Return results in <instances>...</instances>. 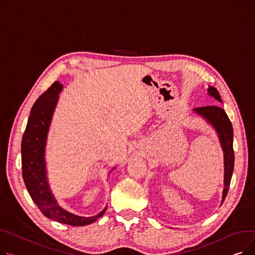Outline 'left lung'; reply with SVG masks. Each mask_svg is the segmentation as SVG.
Masks as SVG:
<instances>
[{
    "instance_id": "left-lung-1",
    "label": "left lung",
    "mask_w": 255,
    "mask_h": 255,
    "mask_svg": "<svg viewBox=\"0 0 255 255\" xmlns=\"http://www.w3.org/2000/svg\"><path fill=\"white\" fill-rule=\"evenodd\" d=\"M209 95L213 98H215L217 101L222 102L221 97L219 95V92L214 88H208ZM198 116L203 117L207 122L214 127L216 130L219 141L221 144V148L223 150V157H224V189L222 193V202L225 199L227 192H229L230 184L234 171V163H235V154L233 148V138H234V130L231 121L227 117L226 113L223 109H221L218 105H208L196 107L193 110Z\"/></svg>"
}]
</instances>
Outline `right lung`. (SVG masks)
I'll return each instance as SVG.
<instances>
[{"instance_id":"1","label":"right lung","mask_w":255,"mask_h":255,"mask_svg":"<svg viewBox=\"0 0 255 255\" xmlns=\"http://www.w3.org/2000/svg\"><path fill=\"white\" fill-rule=\"evenodd\" d=\"M63 85L53 83L34 103L21 140L22 178L33 202L51 220L72 226H84L100 218L106 208L95 216L75 215L61 208L52 195L46 176L45 146L53 112ZM115 169V168H113Z\"/></svg>"}]
</instances>
